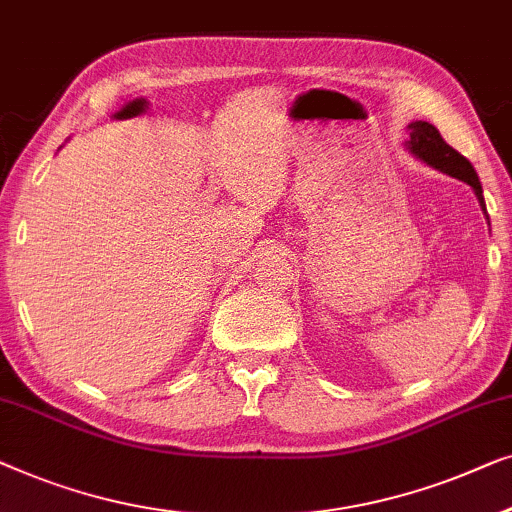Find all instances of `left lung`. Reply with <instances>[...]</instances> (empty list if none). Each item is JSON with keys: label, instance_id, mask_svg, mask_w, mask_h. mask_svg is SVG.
Wrapping results in <instances>:
<instances>
[{"label": "left lung", "instance_id": "obj_1", "mask_svg": "<svg viewBox=\"0 0 512 512\" xmlns=\"http://www.w3.org/2000/svg\"><path fill=\"white\" fill-rule=\"evenodd\" d=\"M410 129V141H408V148L413 150V153L420 157L429 164V167H434L438 171H443V174H448L452 178H459V181L469 183L473 190H475V197H478L482 211H485V199H482V185L478 181V174H475L473 164L466 160L462 153H457L455 148L448 146V143L443 141L441 132L434 125H429V122H410L408 125Z\"/></svg>", "mask_w": 512, "mask_h": 512}]
</instances>
